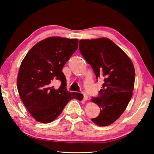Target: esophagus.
<instances>
[{"mask_svg":"<svg viewBox=\"0 0 154 154\" xmlns=\"http://www.w3.org/2000/svg\"><path fill=\"white\" fill-rule=\"evenodd\" d=\"M83 100L84 101L88 100V96L87 94H85V93H83Z\"/></svg>","mask_w":154,"mask_h":154,"instance_id":"1","label":"esophagus"}]
</instances>
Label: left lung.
I'll return each mask as SVG.
<instances>
[{
	"instance_id": "8db88e82",
	"label": "left lung",
	"mask_w": 154,
	"mask_h": 154,
	"mask_svg": "<svg viewBox=\"0 0 154 154\" xmlns=\"http://www.w3.org/2000/svg\"><path fill=\"white\" fill-rule=\"evenodd\" d=\"M79 49L96 76L104 83L99 97L91 101L99 106L100 113L91 119L97 125L112 124L131 99L135 82V69L131 60L114 42L107 38L80 40Z\"/></svg>"
}]
</instances>
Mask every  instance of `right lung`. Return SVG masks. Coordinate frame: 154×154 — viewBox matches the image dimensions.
I'll return each mask as SVG.
<instances>
[{
	"label": "right lung",
	"instance_id": "right-lung-1",
	"mask_svg": "<svg viewBox=\"0 0 154 154\" xmlns=\"http://www.w3.org/2000/svg\"><path fill=\"white\" fill-rule=\"evenodd\" d=\"M78 47V40L49 37L32 47L22 60L17 78L18 94L27 111L37 122H53L72 99L83 96L67 91L64 65ZM56 79L62 84L57 90L52 85Z\"/></svg>",
	"mask_w": 154,
	"mask_h": 154
}]
</instances>
